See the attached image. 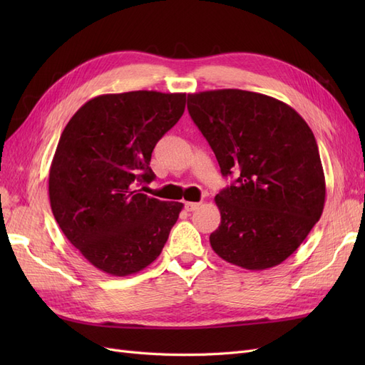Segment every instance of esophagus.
<instances>
[{"label": "esophagus", "instance_id": "esophagus-1", "mask_svg": "<svg viewBox=\"0 0 365 365\" xmlns=\"http://www.w3.org/2000/svg\"><path fill=\"white\" fill-rule=\"evenodd\" d=\"M200 205H201L200 202H185V204H184L187 212H195V210L200 208Z\"/></svg>", "mask_w": 365, "mask_h": 365}]
</instances>
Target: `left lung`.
<instances>
[{"label": "left lung", "instance_id": "8db88e82", "mask_svg": "<svg viewBox=\"0 0 365 365\" xmlns=\"http://www.w3.org/2000/svg\"><path fill=\"white\" fill-rule=\"evenodd\" d=\"M187 101L220 172L237 175L215 197L220 225L210 245L245 269L280 264L324 208V172L311 128L289 105L259 93L215 90Z\"/></svg>", "mask_w": 365, "mask_h": 365}]
</instances>
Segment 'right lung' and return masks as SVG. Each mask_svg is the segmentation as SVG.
Returning <instances> with one entry per match:
<instances>
[{
	"label": "right lung",
	"mask_w": 365,
	"mask_h": 365,
	"mask_svg": "<svg viewBox=\"0 0 365 365\" xmlns=\"http://www.w3.org/2000/svg\"><path fill=\"white\" fill-rule=\"evenodd\" d=\"M185 94H103L79 108L51 161L48 195L62 233L93 267L115 277L155 260L181 202L140 193L158 140L184 113Z\"/></svg>",
	"instance_id": "obj_1"
}]
</instances>
